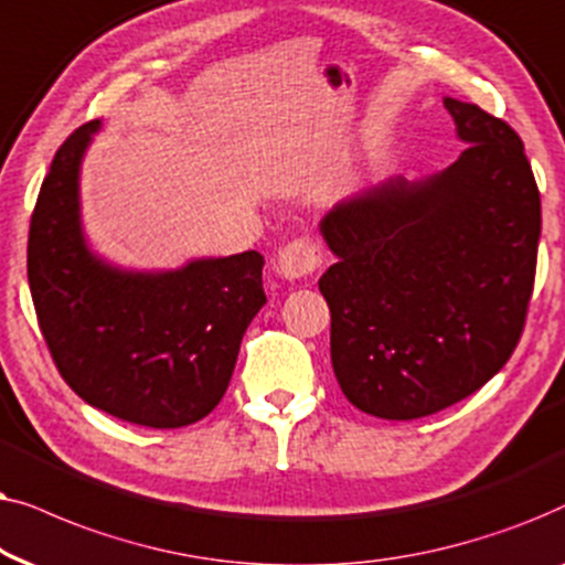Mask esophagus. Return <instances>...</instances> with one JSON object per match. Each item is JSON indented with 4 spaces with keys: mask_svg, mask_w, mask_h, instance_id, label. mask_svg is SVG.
<instances>
[{
    "mask_svg": "<svg viewBox=\"0 0 565 565\" xmlns=\"http://www.w3.org/2000/svg\"><path fill=\"white\" fill-rule=\"evenodd\" d=\"M322 263V250L312 239H295L278 253L276 270L287 281H299V278L312 276Z\"/></svg>",
    "mask_w": 565,
    "mask_h": 565,
    "instance_id": "obj_1",
    "label": "esophagus"
}]
</instances>
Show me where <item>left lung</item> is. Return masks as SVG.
I'll list each match as a JSON object with an SVG mask.
<instances>
[{
	"label": "left lung",
	"instance_id": "8db88e82",
	"mask_svg": "<svg viewBox=\"0 0 565 565\" xmlns=\"http://www.w3.org/2000/svg\"><path fill=\"white\" fill-rule=\"evenodd\" d=\"M462 154L387 178L320 220L335 263L318 287L343 395L370 416L445 411L507 364L535 284L540 193L522 139L478 105L445 97Z\"/></svg>",
	"mask_w": 565,
	"mask_h": 565
}]
</instances>
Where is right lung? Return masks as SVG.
Masks as SVG:
<instances>
[{
  "instance_id": "1",
  "label": "right lung",
  "mask_w": 565,
  "mask_h": 565,
  "mask_svg": "<svg viewBox=\"0 0 565 565\" xmlns=\"http://www.w3.org/2000/svg\"><path fill=\"white\" fill-rule=\"evenodd\" d=\"M103 120L58 147L28 235V284L58 372L120 420L180 428L227 393L247 326L266 305L263 255L191 258L139 270L93 250L82 224V162Z\"/></svg>"
}]
</instances>
